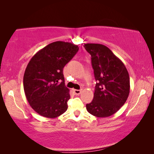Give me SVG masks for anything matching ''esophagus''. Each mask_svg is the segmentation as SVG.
I'll return each instance as SVG.
<instances>
[{"mask_svg": "<svg viewBox=\"0 0 154 154\" xmlns=\"http://www.w3.org/2000/svg\"><path fill=\"white\" fill-rule=\"evenodd\" d=\"M73 92H74L75 94H76V95H79V94H81V92H82V90H73Z\"/></svg>", "mask_w": 154, "mask_h": 154, "instance_id": "34e87169", "label": "esophagus"}]
</instances>
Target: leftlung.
<instances>
[{"mask_svg": "<svg viewBox=\"0 0 154 154\" xmlns=\"http://www.w3.org/2000/svg\"><path fill=\"white\" fill-rule=\"evenodd\" d=\"M84 48L91 55L97 81L93 100L86 104L90 114L111 116L125 104L130 93V76L123 62L106 46L87 43Z\"/></svg>", "mask_w": 154, "mask_h": 154, "instance_id": "1", "label": "left lung"}]
</instances>
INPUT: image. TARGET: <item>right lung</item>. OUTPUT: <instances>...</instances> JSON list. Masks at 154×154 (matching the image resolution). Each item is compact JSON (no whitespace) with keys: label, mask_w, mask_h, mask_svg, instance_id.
<instances>
[{"label":"right lung","mask_w":154,"mask_h":154,"mask_svg":"<svg viewBox=\"0 0 154 154\" xmlns=\"http://www.w3.org/2000/svg\"><path fill=\"white\" fill-rule=\"evenodd\" d=\"M79 46L56 41L32 57L24 75L26 100L39 115L54 119L68 109L69 90L65 86L63 68L79 51Z\"/></svg>","instance_id":"add662e5"}]
</instances>
